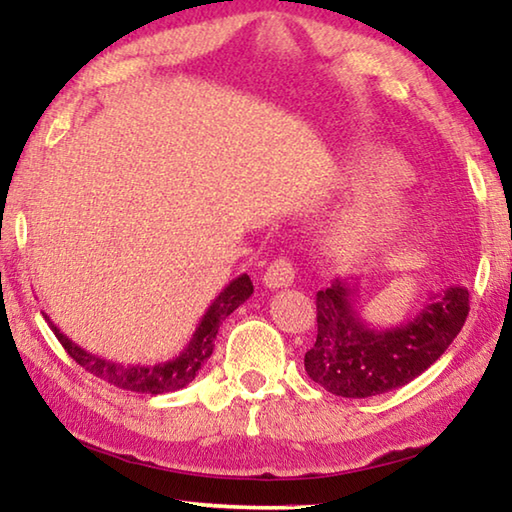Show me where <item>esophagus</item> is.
Wrapping results in <instances>:
<instances>
[{"label": "esophagus", "mask_w": 512, "mask_h": 512, "mask_svg": "<svg viewBox=\"0 0 512 512\" xmlns=\"http://www.w3.org/2000/svg\"><path fill=\"white\" fill-rule=\"evenodd\" d=\"M293 275H296V271H293L289 259L280 257V259H275V262L268 264L262 280L268 289H282V287H291Z\"/></svg>", "instance_id": "esophagus-1"}]
</instances>
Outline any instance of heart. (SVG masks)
I'll list each match as a JSON object with an SVG mask.
<instances>
[{"mask_svg":"<svg viewBox=\"0 0 512 512\" xmlns=\"http://www.w3.org/2000/svg\"><path fill=\"white\" fill-rule=\"evenodd\" d=\"M404 180V164L391 151L366 149L350 162L348 192L354 203L336 221V253L350 259L366 257L400 237L409 210L395 189Z\"/></svg>","mask_w":512,"mask_h":512,"instance_id":"1","label":"heart"}]
</instances>
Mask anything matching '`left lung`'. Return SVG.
<instances>
[{
  "instance_id": "left-lung-1",
  "label": "left lung",
  "mask_w": 512,
  "mask_h": 512,
  "mask_svg": "<svg viewBox=\"0 0 512 512\" xmlns=\"http://www.w3.org/2000/svg\"><path fill=\"white\" fill-rule=\"evenodd\" d=\"M357 282L334 280L316 293V343L305 354L307 375L341 397H372L409 384L452 345L470 311V293L449 287L420 314L391 329L363 323L354 309Z\"/></svg>"
}]
</instances>
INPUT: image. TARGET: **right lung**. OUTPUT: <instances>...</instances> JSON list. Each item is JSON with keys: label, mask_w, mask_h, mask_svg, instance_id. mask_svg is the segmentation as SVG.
Masks as SVG:
<instances>
[{"label": "right lung", "mask_w": 512, "mask_h": 512, "mask_svg": "<svg viewBox=\"0 0 512 512\" xmlns=\"http://www.w3.org/2000/svg\"><path fill=\"white\" fill-rule=\"evenodd\" d=\"M250 293H253V282H250V277L246 273L235 277V280L214 298L210 309L205 311V316L201 323H198L192 341L187 343V348L180 352L176 359L155 363V366H121V363L101 359L99 354H92L88 350H83L81 345H76L74 341H69L47 316L45 318L49 320V327L54 329L56 339L67 350L69 357L88 372H92L94 377L106 379L108 384H115L117 388H124V391L162 395L180 391V388H185L189 381H194L203 363L210 359V354L214 350V339L216 334H219L221 323L239 305H244L250 298Z\"/></svg>", "instance_id": "obj_1"}]
</instances>
